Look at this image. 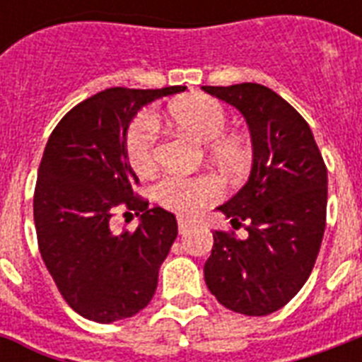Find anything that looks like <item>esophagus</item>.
<instances>
[{
    "label": "esophagus",
    "instance_id": "esophagus-1",
    "mask_svg": "<svg viewBox=\"0 0 362 362\" xmlns=\"http://www.w3.org/2000/svg\"><path fill=\"white\" fill-rule=\"evenodd\" d=\"M195 227V223H193L192 220H187V218H178V231L184 235V233H187L189 229H193Z\"/></svg>",
    "mask_w": 362,
    "mask_h": 362
}]
</instances>
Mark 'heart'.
<instances>
[{
    "mask_svg": "<svg viewBox=\"0 0 362 362\" xmlns=\"http://www.w3.org/2000/svg\"><path fill=\"white\" fill-rule=\"evenodd\" d=\"M169 118L180 129L210 144V152L221 165L235 167L242 159L237 141L223 136L229 115L220 101L206 95L182 99L169 107ZM125 156L139 175H148L158 159V120L144 112L125 133ZM221 195L220 184L210 176H167L158 184L159 203L178 214H195Z\"/></svg>",
    "mask_w": 362,
    "mask_h": 362,
    "instance_id": "1",
    "label": "heart"
}]
</instances>
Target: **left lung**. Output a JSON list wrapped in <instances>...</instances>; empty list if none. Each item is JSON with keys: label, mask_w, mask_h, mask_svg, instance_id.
<instances>
[{"label": "left lung", "mask_w": 362, "mask_h": 362, "mask_svg": "<svg viewBox=\"0 0 362 362\" xmlns=\"http://www.w3.org/2000/svg\"><path fill=\"white\" fill-rule=\"evenodd\" d=\"M233 105L250 127L253 163L240 192L218 206L247 231H216L204 281L218 303L244 315H269L308 280L327 218V167L303 116L270 88L244 82L203 86Z\"/></svg>", "instance_id": "8db88e82"}]
</instances>
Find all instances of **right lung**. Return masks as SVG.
Listing matches in <instances>:
<instances>
[{
    "label": "right lung",
    "mask_w": 362,
    "mask_h": 362,
    "mask_svg": "<svg viewBox=\"0 0 362 362\" xmlns=\"http://www.w3.org/2000/svg\"><path fill=\"white\" fill-rule=\"evenodd\" d=\"M184 90L107 88L73 107L48 139L33 195L37 242L65 303L86 320H127L156 293L178 226L135 195L124 141L142 107ZM120 206L141 214L135 232L112 229Z\"/></svg>",
    "instance_id": "right-lung-1"
}]
</instances>
